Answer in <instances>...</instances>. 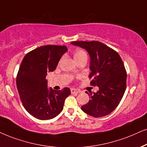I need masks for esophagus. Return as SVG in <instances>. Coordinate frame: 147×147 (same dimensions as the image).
I'll use <instances>...</instances> for the list:
<instances>
[{"instance_id": "1", "label": "esophagus", "mask_w": 147, "mask_h": 147, "mask_svg": "<svg viewBox=\"0 0 147 147\" xmlns=\"http://www.w3.org/2000/svg\"><path fill=\"white\" fill-rule=\"evenodd\" d=\"M70 91H71L72 94H78V93H79V90H76V89H74V88L71 89V90H70Z\"/></svg>"}]
</instances>
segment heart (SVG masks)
Returning a JSON list of instances; mask_svg holds the SVG:
<instances>
[{
	"mask_svg": "<svg viewBox=\"0 0 147 147\" xmlns=\"http://www.w3.org/2000/svg\"><path fill=\"white\" fill-rule=\"evenodd\" d=\"M83 57H87L86 53H85L83 50L77 49L76 50L75 53H74V59H75V61H77L79 60V59Z\"/></svg>",
	"mask_w": 147,
	"mask_h": 147,
	"instance_id": "heart-1",
	"label": "heart"
}]
</instances>
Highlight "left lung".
I'll use <instances>...</instances> for the list:
<instances>
[{
    "label": "left lung",
    "instance_id": "left-lung-1",
    "mask_svg": "<svg viewBox=\"0 0 147 147\" xmlns=\"http://www.w3.org/2000/svg\"><path fill=\"white\" fill-rule=\"evenodd\" d=\"M70 44L87 51L90 57V84L98 91L89 94L90 101L81 107L83 112L94 117L110 114L117 107L126 89V73L117 52L98 41H74Z\"/></svg>",
    "mask_w": 147,
    "mask_h": 147
}]
</instances>
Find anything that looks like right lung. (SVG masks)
Segmentation results:
<instances>
[{
	"mask_svg": "<svg viewBox=\"0 0 147 147\" xmlns=\"http://www.w3.org/2000/svg\"><path fill=\"white\" fill-rule=\"evenodd\" d=\"M66 46L45 45L30 51L24 57L16 78L20 99L30 114L40 120H49L62 112L64 100L71 94L68 87L56 91L47 87V72H53Z\"/></svg>",
	"mask_w": 147,
	"mask_h": 147,
	"instance_id": "right-lung-1",
	"label": "right lung"
}]
</instances>
